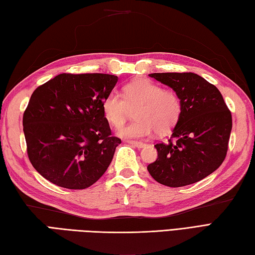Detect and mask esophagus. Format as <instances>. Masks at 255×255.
<instances>
[{
    "label": "esophagus",
    "instance_id": "34e87169",
    "mask_svg": "<svg viewBox=\"0 0 255 255\" xmlns=\"http://www.w3.org/2000/svg\"><path fill=\"white\" fill-rule=\"evenodd\" d=\"M127 142L130 143L131 145H133V147H137V148H143L145 145V143H143L141 141H132V140H128Z\"/></svg>",
    "mask_w": 255,
    "mask_h": 255
}]
</instances>
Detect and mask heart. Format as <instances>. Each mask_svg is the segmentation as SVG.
Masks as SVG:
<instances>
[{
    "label": "heart",
    "mask_w": 255,
    "mask_h": 255,
    "mask_svg": "<svg viewBox=\"0 0 255 255\" xmlns=\"http://www.w3.org/2000/svg\"><path fill=\"white\" fill-rule=\"evenodd\" d=\"M137 119L118 131L124 138H145L154 130L165 133L177 124L182 113L181 97L175 91L163 90L148 79H136L124 85L123 96L111 93L103 102V113L113 127L119 128L130 108Z\"/></svg>",
    "instance_id": "1"
}]
</instances>
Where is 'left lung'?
<instances>
[{
	"instance_id": "8db88e82",
	"label": "left lung",
	"mask_w": 255,
	"mask_h": 255,
	"mask_svg": "<svg viewBox=\"0 0 255 255\" xmlns=\"http://www.w3.org/2000/svg\"><path fill=\"white\" fill-rule=\"evenodd\" d=\"M182 101L181 117L166 143L154 144L158 158L148 165L156 182L170 187L196 183L223 163L232 128L231 112L214 84L192 72L151 73Z\"/></svg>"
}]
</instances>
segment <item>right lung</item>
I'll list each match as a JSON object with an SVG mask.
<instances>
[{
  "label": "right lung",
  "instance_id": "1",
  "mask_svg": "<svg viewBox=\"0 0 255 255\" xmlns=\"http://www.w3.org/2000/svg\"><path fill=\"white\" fill-rule=\"evenodd\" d=\"M117 81L112 74L61 73L34 91L23 129L30 163L46 180L84 189L104 174L122 142L103 113Z\"/></svg>",
  "mask_w": 255,
  "mask_h": 255
}]
</instances>
